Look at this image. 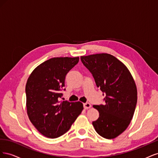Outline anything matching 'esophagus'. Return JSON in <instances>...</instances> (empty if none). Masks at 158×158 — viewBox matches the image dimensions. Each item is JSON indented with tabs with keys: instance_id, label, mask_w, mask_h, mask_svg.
<instances>
[{
	"instance_id": "esophagus-1",
	"label": "esophagus",
	"mask_w": 158,
	"mask_h": 158,
	"mask_svg": "<svg viewBox=\"0 0 158 158\" xmlns=\"http://www.w3.org/2000/svg\"><path fill=\"white\" fill-rule=\"evenodd\" d=\"M91 107H92V106H91V104L89 103H84V107L85 109H89Z\"/></svg>"
}]
</instances>
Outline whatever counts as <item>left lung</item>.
Listing matches in <instances>:
<instances>
[{
    "label": "left lung",
    "instance_id": "8db88e82",
    "mask_svg": "<svg viewBox=\"0 0 158 158\" xmlns=\"http://www.w3.org/2000/svg\"><path fill=\"white\" fill-rule=\"evenodd\" d=\"M80 59L105 96L104 105L93 106L99 117L92 125L100 136L113 139L126 130L133 117L137 103L135 80L127 66L110 54L81 56Z\"/></svg>",
    "mask_w": 158,
    "mask_h": 158
}]
</instances>
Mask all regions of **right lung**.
Here are the masks:
<instances>
[{
  "instance_id": "1",
  "label": "right lung",
  "mask_w": 158,
  "mask_h": 158,
  "mask_svg": "<svg viewBox=\"0 0 158 158\" xmlns=\"http://www.w3.org/2000/svg\"><path fill=\"white\" fill-rule=\"evenodd\" d=\"M79 57H55L32 71L26 85L28 117L41 135L55 138L63 135L82 113L80 102L59 101L66 75Z\"/></svg>"
}]
</instances>
